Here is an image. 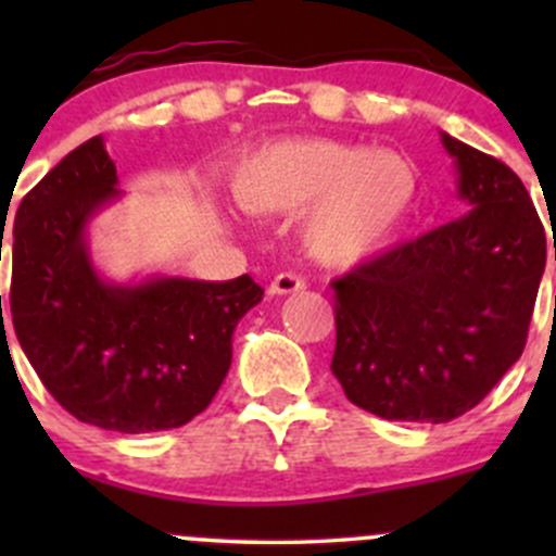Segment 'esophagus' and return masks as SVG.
Instances as JSON below:
<instances>
[{
  "mask_svg": "<svg viewBox=\"0 0 556 556\" xmlns=\"http://www.w3.org/2000/svg\"><path fill=\"white\" fill-rule=\"evenodd\" d=\"M301 290H306V279L293 271L277 274V277L271 279V285H268V293L271 295H290V293H301Z\"/></svg>",
  "mask_w": 556,
  "mask_h": 556,
  "instance_id": "34e87169",
  "label": "esophagus"
}]
</instances>
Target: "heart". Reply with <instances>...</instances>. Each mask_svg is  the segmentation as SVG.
<instances>
[{"instance_id":"1","label":"heart","mask_w":556,"mask_h":556,"mask_svg":"<svg viewBox=\"0 0 556 556\" xmlns=\"http://www.w3.org/2000/svg\"><path fill=\"white\" fill-rule=\"evenodd\" d=\"M417 190V172L403 155L319 137L263 144L231 177L233 201L250 215L306 210V252L333 266L379 250L406 220Z\"/></svg>"}]
</instances>
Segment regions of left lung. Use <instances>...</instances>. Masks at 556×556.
<instances>
[{
	"instance_id": "obj_1",
	"label": "left lung",
	"mask_w": 556,
	"mask_h": 556,
	"mask_svg": "<svg viewBox=\"0 0 556 556\" xmlns=\"http://www.w3.org/2000/svg\"><path fill=\"white\" fill-rule=\"evenodd\" d=\"M441 142L468 215L330 282V371L382 419L450 422L484 401L525 350L546 266L543 223L517 174L450 134Z\"/></svg>"
}]
</instances>
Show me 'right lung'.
I'll return each instance as SVG.
<instances>
[{
	"label": "right lung",
	"instance_id": "obj_1",
	"mask_svg": "<svg viewBox=\"0 0 556 556\" xmlns=\"http://www.w3.org/2000/svg\"><path fill=\"white\" fill-rule=\"evenodd\" d=\"M115 185L104 139L93 137L24 195L10 239V314L31 368L72 417L153 433L210 406L231 368L233 328L263 288L250 274L106 282L88 255L86 228L121 195Z\"/></svg>",
	"mask_w": 556,
	"mask_h": 556
}]
</instances>
